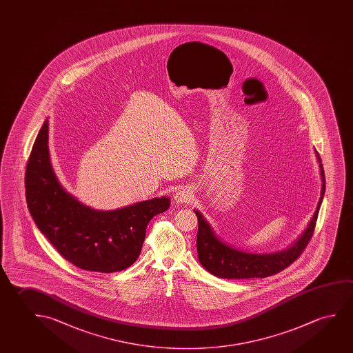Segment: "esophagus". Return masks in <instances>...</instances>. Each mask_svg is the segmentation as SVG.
<instances>
[{
	"label": "esophagus",
	"mask_w": 353,
	"mask_h": 353,
	"mask_svg": "<svg viewBox=\"0 0 353 353\" xmlns=\"http://www.w3.org/2000/svg\"><path fill=\"white\" fill-rule=\"evenodd\" d=\"M193 196H194V193H193L192 188H190V187H181L174 193V201L177 204H187V203H190L193 199Z\"/></svg>",
	"instance_id": "34e87169"
}]
</instances>
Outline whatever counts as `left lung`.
<instances>
[{
  "instance_id": "left-lung-1",
  "label": "left lung",
  "mask_w": 353,
  "mask_h": 353,
  "mask_svg": "<svg viewBox=\"0 0 353 353\" xmlns=\"http://www.w3.org/2000/svg\"><path fill=\"white\" fill-rule=\"evenodd\" d=\"M314 152L316 161L319 163L321 179L319 201L307 228L286 250L272 253H252L234 248L231 244L225 242L220 236H217L210 223L199 210H194L199 223L196 234L198 259L205 270L214 276L221 279L268 277L282 272L299 258L312 239L320 205L325 193L324 168L319 154L315 149Z\"/></svg>"
}]
</instances>
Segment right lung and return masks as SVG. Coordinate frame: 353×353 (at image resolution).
<instances>
[{"label":"right lung","mask_w":353,"mask_h":353,"mask_svg":"<svg viewBox=\"0 0 353 353\" xmlns=\"http://www.w3.org/2000/svg\"><path fill=\"white\" fill-rule=\"evenodd\" d=\"M26 196L34 223L65 261L83 270L103 274L125 270L138 259L148 223L166 212L171 203L163 196L114 210L83 204L54 174L48 119L28 160Z\"/></svg>","instance_id":"obj_1"}]
</instances>
